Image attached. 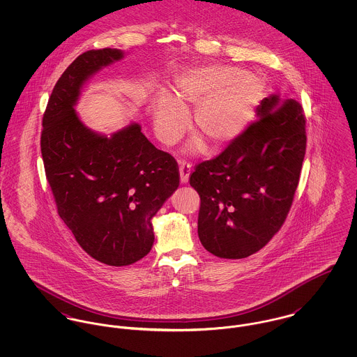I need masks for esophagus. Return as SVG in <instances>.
<instances>
[{"label": "esophagus", "instance_id": "esophagus-1", "mask_svg": "<svg viewBox=\"0 0 357 357\" xmlns=\"http://www.w3.org/2000/svg\"><path fill=\"white\" fill-rule=\"evenodd\" d=\"M190 173H191V165L187 162H180V181L183 184L188 183Z\"/></svg>", "mask_w": 357, "mask_h": 357}]
</instances>
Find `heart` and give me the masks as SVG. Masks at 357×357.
<instances>
[{"instance_id":"1","label":"heart","mask_w":357,"mask_h":357,"mask_svg":"<svg viewBox=\"0 0 357 357\" xmlns=\"http://www.w3.org/2000/svg\"><path fill=\"white\" fill-rule=\"evenodd\" d=\"M176 98L160 89L153 98L155 128L160 140L173 144L188 125L185 108L197 107L194 125L214 146L221 147L239 137L255 116L264 95V82L255 74H242L229 66H204L181 75ZM204 149L202 139L191 150Z\"/></svg>"}]
</instances>
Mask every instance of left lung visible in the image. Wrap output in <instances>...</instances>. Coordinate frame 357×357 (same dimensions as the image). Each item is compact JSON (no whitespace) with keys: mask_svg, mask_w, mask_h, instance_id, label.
Listing matches in <instances>:
<instances>
[{"mask_svg":"<svg viewBox=\"0 0 357 357\" xmlns=\"http://www.w3.org/2000/svg\"><path fill=\"white\" fill-rule=\"evenodd\" d=\"M305 126L300 102L272 95L239 137L195 166L190 184L201 197L198 235L207 252L246 258L282 228L300 181Z\"/></svg>","mask_w":357,"mask_h":357,"instance_id":"obj_1","label":"left lung"}]
</instances>
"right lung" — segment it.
Here are the masks:
<instances>
[{
	"instance_id": "add662e5",
	"label": "right lung",
	"mask_w": 357,
	"mask_h": 357,
	"mask_svg": "<svg viewBox=\"0 0 357 357\" xmlns=\"http://www.w3.org/2000/svg\"><path fill=\"white\" fill-rule=\"evenodd\" d=\"M122 57L111 48L79 54L52 91L41 132L60 218L88 255L111 266L150 253L151 220L180 184L176 159L151 144L139 123L107 137L88 129L74 109L85 81Z\"/></svg>"
}]
</instances>
